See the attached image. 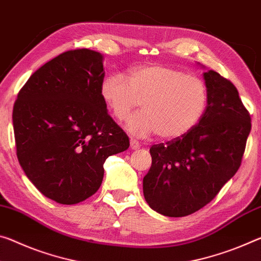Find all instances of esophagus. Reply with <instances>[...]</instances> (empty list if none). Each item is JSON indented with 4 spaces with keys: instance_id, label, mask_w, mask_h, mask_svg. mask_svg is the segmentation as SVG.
I'll return each mask as SVG.
<instances>
[{
    "instance_id": "esophagus-1",
    "label": "esophagus",
    "mask_w": 261,
    "mask_h": 261,
    "mask_svg": "<svg viewBox=\"0 0 261 261\" xmlns=\"http://www.w3.org/2000/svg\"><path fill=\"white\" fill-rule=\"evenodd\" d=\"M130 147L132 148V150H138V148L140 147V144H139L138 140L131 138L130 139Z\"/></svg>"
}]
</instances>
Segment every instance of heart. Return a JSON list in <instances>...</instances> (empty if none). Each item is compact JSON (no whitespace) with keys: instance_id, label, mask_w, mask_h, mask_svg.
Wrapping results in <instances>:
<instances>
[{"instance_id":"1","label":"heart","mask_w":261,"mask_h":261,"mask_svg":"<svg viewBox=\"0 0 261 261\" xmlns=\"http://www.w3.org/2000/svg\"><path fill=\"white\" fill-rule=\"evenodd\" d=\"M100 94L119 121L142 102L143 110L125 123L130 134L142 138L154 134L165 140L184 137L200 123L208 106V89L200 77L158 64L132 68L126 79L111 74L102 81Z\"/></svg>"}]
</instances>
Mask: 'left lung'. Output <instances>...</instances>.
I'll use <instances>...</instances> for the list:
<instances>
[{"mask_svg":"<svg viewBox=\"0 0 261 261\" xmlns=\"http://www.w3.org/2000/svg\"><path fill=\"white\" fill-rule=\"evenodd\" d=\"M203 77L208 106L200 123L184 137L150 148L144 197L164 216L184 217L203 208L242 164L251 131L249 111L232 82L215 71Z\"/></svg>","mask_w":261,"mask_h":261,"instance_id":"left-lung-1","label":"left lung"}]
</instances>
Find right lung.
<instances>
[{
	"label": "right lung",
	"mask_w": 261,
	"mask_h": 261,
	"mask_svg": "<svg viewBox=\"0 0 261 261\" xmlns=\"http://www.w3.org/2000/svg\"><path fill=\"white\" fill-rule=\"evenodd\" d=\"M105 74L101 53L64 52L29 77L14 105L19 165L43 195L60 204L94 195L106 159L130 146L101 97Z\"/></svg>",
	"instance_id": "add662e5"
}]
</instances>
